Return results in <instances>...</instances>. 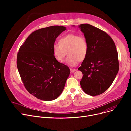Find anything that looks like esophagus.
<instances>
[{
    "instance_id": "1",
    "label": "esophagus",
    "mask_w": 131,
    "mask_h": 131,
    "mask_svg": "<svg viewBox=\"0 0 131 131\" xmlns=\"http://www.w3.org/2000/svg\"><path fill=\"white\" fill-rule=\"evenodd\" d=\"M70 70L71 72H73L75 71H76V69H73V68H70Z\"/></svg>"
}]
</instances>
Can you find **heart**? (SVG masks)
I'll return each mask as SVG.
<instances>
[{
  "label": "heart",
  "instance_id": "obj_1",
  "mask_svg": "<svg viewBox=\"0 0 131 131\" xmlns=\"http://www.w3.org/2000/svg\"><path fill=\"white\" fill-rule=\"evenodd\" d=\"M59 43L53 47V53L58 61L63 62L67 54L66 64L74 66L85 59L88 52V43L84 36L68 34L61 37Z\"/></svg>",
  "mask_w": 131,
  "mask_h": 131
}]
</instances>
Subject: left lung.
<instances>
[{
	"mask_svg": "<svg viewBox=\"0 0 131 131\" xmlns=\"http://www.w3.org/2000/svg\"><path fill=\"white\" fill-rule=\"evenodd\" d=\"M88 43V52L78 70L83 77L80 85L86 94L96 96L113 83L119 69L114 41L105 31L89 24L78 26Z\"/></svg>",
	"mask_w": 131,
	"mask_h": 131,
	"instance_id": "1",
	"label": "left lung"
}]
</instances>
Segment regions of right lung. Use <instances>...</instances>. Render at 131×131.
<instances>
[{"label": "right lung", "instance_id": "right-lung-1", "mask_svg": "<svg viewBox=\"0 0 131 131\" xmlns=\"http://www.w3.org/2000/svg\"><path fill=\"white\" fill-rule=\"evenodd\" d=\"M66 29L52 26L32 32L21 46L17 67L26 89L36 98L50 101L62 93L70 69L53 53L55 39Z\"/></svg>", "mask_w": 131, "mask_h": 131}]
</instances>
